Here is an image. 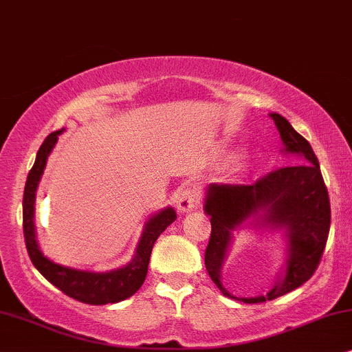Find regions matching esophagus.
I'll return each instance as SVG.
<instances>
[{
	"mask_svg": "<svg viewBox=\"0 0 352 352\" xmlns=\"http://www.w3.org/2000/svg\"><path fill=\"white\" fill-rule=\"evenodd\" d=\"M198 208V191L196 188H184L177 196V209L179 212L186 214Z\"/></svg>",
	"mask_w": 352,
	"mask_h": 352,
	"instance_id": "obj_1",
	"label": "esophagus"
}]
</instances>
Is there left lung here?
I'll return each mask as SVG.
<instances>
[{
  "mask_svg": "<svg viewBox=\"0 0 352 352\" xmlns=\"http://www.w3.org/2000/svg\"><path fill=\"white\" fill-rule=\"evenodd\" d=\"M282 138V153L298 164L269 173L254 185L210 184L204 212L210 217L206 269L223 293L236 301L254 304L283 296L312 277L330 232V199L312 146L277 112L270 114ZM265 228L284 233L287 248L279 282L265 297L238 298L221 285V267L234 237L245 228Z\"/></svg>",
  "mask_w": 352,
  "mask_h": 352,
  "instance_id": "8db88e82",
  "label": "left lung"
}]
</instances>
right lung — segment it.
<instances>
[{
	"mask_svg": "<svg viewBox=\"0 0 352 352\" xmlns=\"http://www.w3.org/2000/svg\"><path fill=\"white\" fill-rule=\"evenodd\" d=\"M63 132L64 129H60L46 137L38 153H36L34 167H32L29 177H27L22 201L23 238H25L27 252H29L32 264L36 267V270L51 285H54L56 288L67 294V296L85 304H95V306L120 302L124 299L133 296L143 285L148 274L149 256H151L154 243L168 225L177 219V212L172 206H167V208L157 210L156 214L149 215V219L143 225L142 236H140L133 257L119 269L109 272H90L56 264V262L48 259L41 252L38 241H36L34 222L35 199L36 188H38L41 175L45 172L46 161H48V156L54 149L59 135Z\"/></svg>",
	"mask_w": 352,
	"mask_h": 352,
	"instance_id": "1",
	"label": "right lung"
}]
</instances>
